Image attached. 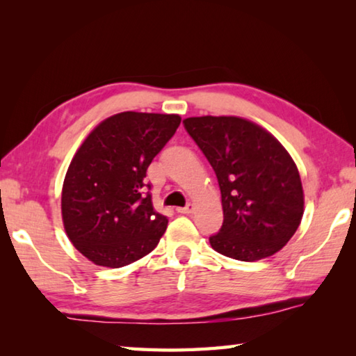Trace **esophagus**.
<instances>
[{
  "instance_id": "1",
  "label": "esophagus",
  "mask_w": 356,
  "mask_h": 356,
  "mask_svg": "<svg viewBox=\"0 0 356 356\" xmlns=\"http://www.w3.org/2000/svg\"><path fill=\"white\" fill-rule=\"evenodd\" d=\"M193 210H195V204L190 202V204H186L185 207H179L177 212H179V213H184V215H188V213L193 212Z\"/></svg>"
}]
</instances>
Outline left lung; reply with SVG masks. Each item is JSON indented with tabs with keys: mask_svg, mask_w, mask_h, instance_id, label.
<instances>
[{
	"mask_svg": "<svg viewBox=\"0 0 356 356\" xmlns=\"http://www.w3.org/2000/svg\"><path fill=\"white\" fill-rule=\"evenodd\" d=\"M184 125L221 190L225 220L209 238L212 248L245 262L273 256L303 216V186L292 156L272 134L242 118H188Z\"/></svg>",
	"mask_w": 356,
	"mask_h": 356,
	"instance_id": "8db88e82",
	"label": "left lung"
}]
</instances>
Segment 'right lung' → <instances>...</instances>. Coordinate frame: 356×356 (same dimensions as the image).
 Segmentation results:
<instances>
[{"label":"right lung","instance_id":"1","mask_svg":"<svg viewBox=\"0 0 356 356\" xmlns=\"http://www.w3.org/2000/svg\"><path fill=\"white\" fill-rule=\"evenodd\" d=\"M179 124V114L119 113L76 150L63 185V222L95 265L124 267L159 245L168 218L154 209L146 172Z\"/></svg>","mask_w":356,"mask_h":356}]
</instances>
